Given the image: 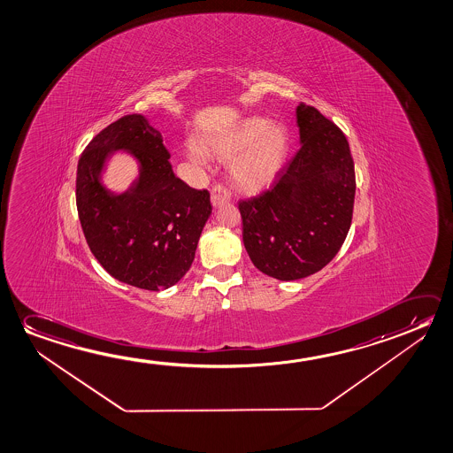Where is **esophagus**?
Here are the masks:
<instances>
[{"label": "esophagus", "instance_id": "1", "mask_svg": "<svg viewBox=\"0 0 453 453\" xmlns=\"http://www.w3.org/2000/svg\"><path fill=\"white\" fill-rule=\"evenodd\" d=\"M211 202H212V204H214L216 208L223 206V204H226V203H230V190L223 186V184H216V186L212 187V190H211Z\"/></svg>", "mask_w": 453, "mask_h": 453}]
</instances>
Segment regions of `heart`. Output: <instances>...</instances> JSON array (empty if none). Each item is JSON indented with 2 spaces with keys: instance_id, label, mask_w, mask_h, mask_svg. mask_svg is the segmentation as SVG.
Masks as SVG:
<instances>
[{
  "instance_id": "obj_1",
  "label": "heart",
  "mask_w": 453,
  "mask_h": 453,
  "mask_svg": "<svg viewBox=\"0 0 453 453\" xmlns=\"http://www.w3.org/2000/svg\"><path fill=\"white\" fill-rule=\"evenodd\" d=\"M289 134L280 124L266 118H250L239 122L233 129L216 134L194 148L192 157L203 154L219 160H233L231 180L247 194H255L271 186L287 164L289 154Z\"/></svg>"
}]
</instances>
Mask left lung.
<instances>
[{
	"label": "left lung",
	"instance_id": "obj_1",
	"mask_svg": "<svg viewBox=\"0 0 453 453\" xmlns=\"http://www.w3.org/2000/svg\"><path fill=\"white\" fill-rule=\"evenodd\" d=\"M301 148L273 187L241 200L251 263L277 280H299L331 263L351 226L356 173L345 134L311 105L296 108Z\"/></svg>",
	"mask_w": 453,
	"mask_h": 453
}]
</instances>
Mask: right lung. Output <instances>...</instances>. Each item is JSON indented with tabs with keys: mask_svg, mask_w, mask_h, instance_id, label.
Here are the masks:
<instances>
[{
	"mask_svg": "<svg viewBox=\"0 0 453 453\" xmlns=\"http://www.w3.org/2000/svg\"><path fill=\"white\" fill-rule=\"evenodd\" d=\"M116 149L141 164L138 184L121 196L98 178ZM168 158L160 132L143 115H126L88 143L77 166V211L94 257L116 280L148 291L166 289L186 275L212 212L208 190L174 176Z\"/></svg>",
	"mask_w": 453,
	"mask_h": 453,
	"instance_id": "right-lung-1",
	"label": "right lung"
}]
</instances>
